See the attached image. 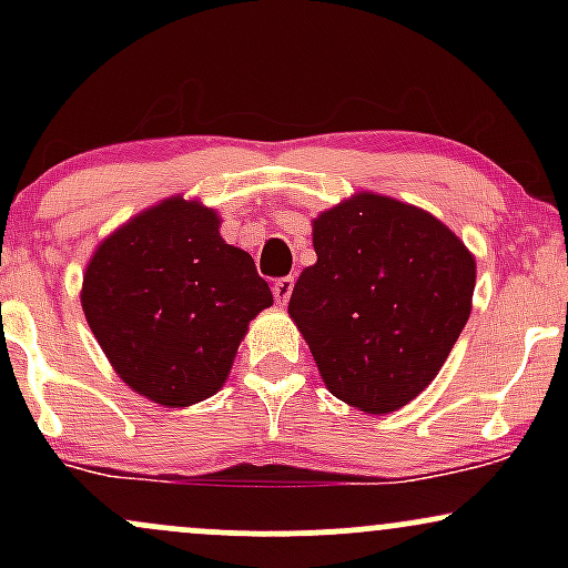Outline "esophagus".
<instances>
[{"instance_id":"esophagus-1","label":"esophagus","mask_w":568,"mask_h":568,"mask_svg":"<svg viewBox=\"0 0 568 568\" xmlns=\"http://www.w3.org/2000/svg\"><path fill=\"white\" fill-rule=\"evenodd\" d=\"M293 283H296V280H293V277L288 275V277L275 280V285H272V293H275V302H277L280 306L288 304V298H291V293H293Z\"/></svg>"}]
</instances>
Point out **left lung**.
<instances>
[{"mask_svg":"<svg viewBox=\"0 0 568 568\" xmlns=\"http://www.w3.org/2000/svg\"><path fill=\"white\" fill-rule=\"evenodd\" d=\"M288 312L338 400L389 414L438 376L473 310L475 258L422 207L361 192L312 221Z\"/></svg>","mask_w":568,"mask_h":568,"instance_id":"left-lung-1","label":"left lung"}]
</instances>
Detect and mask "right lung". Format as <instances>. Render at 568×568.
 Here are the masks:
<instances>
[{"label":"right lung","mask_w":568,"mask_h":568,"mask_svg":"<svg viewBox=\"0 0 568 568\" xmlns=\"http://www.w3.org/2000/svg\"><path fill=\"white\" fill-rule=\"evenodd\" d=\"M219 224L175 194L109 234L84 270L98 344L130 389L165 408L216 395L247 323L272 306L251 253L226 245Z\"/></svg>","instance_id":"obj_1"}]
</instances>
